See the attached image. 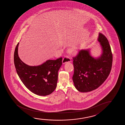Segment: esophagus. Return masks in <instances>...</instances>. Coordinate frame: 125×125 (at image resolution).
I'll list each match as a JSON object with an SVG mask.
<instances>
[{
	"label": "esophagus",
	"instance_id": "34e87169",
	"mask_svg": "<svg viewBox=\"0 0 125 125\" xmlns=\"http://www.w3.org/2000/svg\"><path fill=\"white\" fill-rule=\"evenodd\" d=\"M71 62V59L68 56H64V57L63 58L62 63L63 64L66 63L67 62Z\"/></svg>",
	"mask_w": 125,
	"mask_h": 125
}]
</instances>
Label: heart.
I'll list each match as a JSON object with an SVG mask.
<instances>
[{
    "mask_svg": "<svg viewBox=\"0 0 125 125\" xmlns=\"http://www.w3.org/2000/svg\"><path fill=\"white\" fill-rule=\"evenodd\" d=\"M70 51L71 52H74L75 51V50L74 49H70Z\"/></svg>",
    "mask_w": 125,
    "mask_h": 125,
    "instance_id": "b5f03b06",
    "label": "heart"
}]
</instances>
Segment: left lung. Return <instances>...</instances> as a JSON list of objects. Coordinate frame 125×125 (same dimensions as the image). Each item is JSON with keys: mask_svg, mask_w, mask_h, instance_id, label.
Wrapping results in <instances>:
<instances>
[{"mask_svg": "<svg viewBox=\"0 0 125 125\" xmlns=\"http://www.w3.org/2000/svg\"><path fill=\"white\" fill-rule=\"evenodd\" d=\"M98 41L102 53L97 58L90 54V50H82L73 57L74 71L73 80L76 89L87 92L99 87L107 79L111 70L113 56L107 38L99 33Z\"/></svg>", "mask_w": 125, "mask_h": 125, "instance_id": "1", "label": "left lung"}]
</instances>
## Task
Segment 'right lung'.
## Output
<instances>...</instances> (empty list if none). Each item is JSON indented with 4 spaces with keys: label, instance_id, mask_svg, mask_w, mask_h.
I'll use <instances>...</instances> for the list:
<instances>
[{
    "label": "right lung",
    "instance_id": "add662e5",
    "mask_svg": "<svg viewBox=\"0 0 125 125\" xmlns=\"http://www.w3.org/2000/svg\"><path fill=\"white\" fill-rule=\"evenodd\" d=\"M17 43L14 53V63L19 78L29 91L39 96L50 94L56 87L58 71L62 64V57L48 60L38 66H31L21 60Z\"/></svg>",
    "mask_w": 125,
    "mask_h": 125
}]
</instances>
